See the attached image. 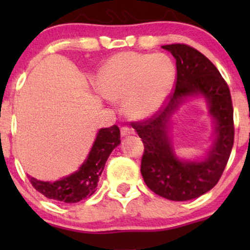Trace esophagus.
I'll use <instances>...</instances> for the list:
<instances>
[{"label":"esophagus","instance_id":"34e87169","mask_svg":"<svg viewBox=\"0 0 250 250\" xmlns=\"http://www.w3.org/2000/svg\"><path fill=\"white\" fill-rule=\"evenodd\" d=\"M120 130H121L122 136H127L129 134H133V130L129 127H127V125H122V127L120 128Z\"/></svg>","mask_w":250,"mask_h":250}]
</instances>
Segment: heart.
<instances>
[{
    "instance_id": "heart-1",
    "label": "heart",
    "mask_w": 250,
    "mask_h": 250,
    "mask_svg": "<svg viewBox=\"0 0 250 250\" xmlns=\"http://www.w3.org/2000/svg\"><path fill=\"white\" fill-rule=\"evenodd\" d=\"M175 65L166 54H117L100 71L99 85L110 100H125L129 116L153 114L170 93Z\"/></svg>"
}]
</instances>
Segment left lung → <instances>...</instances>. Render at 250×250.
Segmentation results:
<instances>
[{"label": "left lung", "mask_w": 250, "mask_h": 250, "mask_svg": "<svg viewBox=\"0 0 250 250\" xmlns=\"http://www.w3.org/2000/svg\"><path fill=\"white\" fill-rule=\"evenodd\" d=\"M162 48L176 60V80L167 96L168 105L131 125L145 146L141 174L148 188L165 199L187 201L207 193L222 176L234 145L233 102L225 79L202 53L183 43ZM197 93L208 99L209 111L217 120L218 136L205 162L183 163L174 156L167 123L183 97Z\"/></svg>", "instance_id": "left-lung-1"}]
</instances>
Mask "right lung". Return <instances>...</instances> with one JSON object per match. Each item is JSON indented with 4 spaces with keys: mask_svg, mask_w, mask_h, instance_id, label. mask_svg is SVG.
Instances as JSON below:
<instances>
[{
    "mask_svg": "<svg viewBox=\"0 0 250 250\" xmlns=\"http://www.w3.org/2000/svg\"><path fill=\"white\" fill-rule=\"evenodd\" d=\"M116 125L102 128L97 133L87 160L77 171L55 182H43L28 176L31 186L45 197L63 203H76L96 191L97 182L113 149L121 142Z\"/></svg>",
    "mask_w": 250,
    "mask_h": 250,
    "instance_id": "1",
    "label": "right lung"
}]
</instances>
